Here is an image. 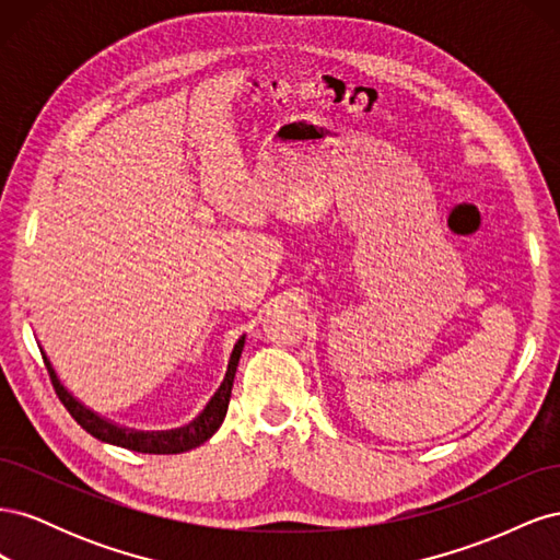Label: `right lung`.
Returning <instances> with one entry per match:
<instances>
[{
	"instance_id": "1",
	"label": "right lung",
	"mask_w": 560,
	"mask_h": 560,
	"mask_svg": "<svg viewBox=\"0 0 560 560\" xmlns=\"http://www.w3.org/2000/svg\"><path fill=\"white\" fill-rule=\"evenodd\" d=\"M243 346H245V336H241L238 343L233 346L226 376H224L222 385H219L214 397L208 401L206 409L198 413V418L191 420L189 425H184V428L161 430V432H140V430L118 428V425H114V422L105 420L103 416H97L95 411L86 409V406H83L79 399L72 397V393H67L65 385L56 376V371H54V366H50V362H48V358H46L44 352H42V358H44V364L48 369L50 383H54V387H56L58 399L65 404V409L70 411V416L89 434L100 439V442L121 446V448H128V451L171 455V453L191 451V448L200 446L202 442H208V439L224 422L226 411H229V399H231V387H233V378H235V369H238V360H241V354H243Z\"/></svg>"
}]
</instances>
